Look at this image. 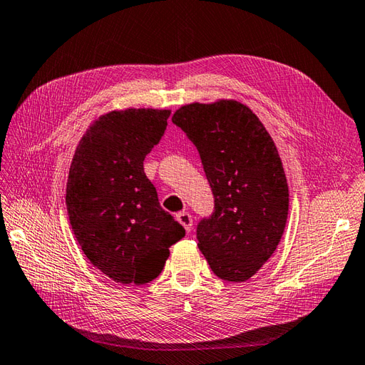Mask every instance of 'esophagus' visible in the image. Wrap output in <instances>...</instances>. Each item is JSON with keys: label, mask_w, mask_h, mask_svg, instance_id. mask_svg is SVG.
Returning <instances> with one entry per match:
<instances>
[{"label": "esophagus", "mask_w": 365, "mask_h": 365, "mask_svg": "<svg viewBox=\"0 0 365 365\" xmlns=\"http://www.w3.org/2000/svg\"><path fill=\"white\" fill-rule=\"evenodd\" d=\"M176 220L184 226L185 231L190 232V230H192V215H190L189 212H180V214H176Z\"/></svg>", "instance_id": "1"}]
</instances>
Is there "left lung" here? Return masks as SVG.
Returning a JSON list of instances; mask_svg holds the SVG:
<instances>
[{"label":"left lung","mask_w":365,"mask_h":365,"mask_svg":"<svg viewBox=\"0 0 365 365\" xmlns=\"http://www.w3.org/2000/svg\"><path fill=\"white\" fill-rule=\"evenodd\" d=\"M172 121L195 145L214 193V212L197 226L198 248L218 278L250 279L286 228L289 187L270 134L236 100L192 103Z\"/></svg>","instance_id":"left-lung-1"}]
</instances>
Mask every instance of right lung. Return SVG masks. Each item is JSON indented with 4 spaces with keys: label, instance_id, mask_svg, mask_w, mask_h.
<instances>
[{
    "label": "right lung",
    "instance_id": "obj_1",
    "mask_svg": "<svg viewBox=\"0 0 365 365\" xmlns=\"http://www.w3.org/2000/svg\"><path fill=\"white\" fill-rule=\"evenodd\" d=\"M168 117V109L108 112L88 126L70 165L71 230L88 261L121 284L158 278L168 248L185 236L143 172Z\"/></svg>",
    "mask_w": 365,
    "mask_h": 365
}]
</instances>
